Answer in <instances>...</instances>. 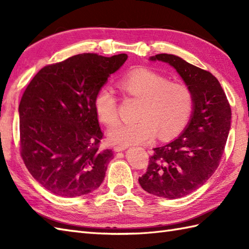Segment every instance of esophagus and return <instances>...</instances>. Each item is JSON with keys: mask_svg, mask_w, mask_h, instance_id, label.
I'll return each mask as SVG.
<instances>
[{"mask_svg": "<svg viewBox=\"0 0 249 249\" xmlns=\"http://www.w3.org/2000/svg\"><path fill=\"white\" fill-rule=\"evenodd\" d=\"M128 147V145H116L115 147H114V151L115 152H122V151H124V150H126Z\"/></svg>", "mask_w": 249, "mask_h": 249, "instance_id": "34e87169", "label": "esophagus"}]
</instances>
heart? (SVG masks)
<instances>
[{
	"mask_svg": "<svg viewBox=\"0 0 249 249\" xmlns=\"http://www.w3.org/2000/svg\"><path fill=\"white\" fill-rule=\"evenodd\" d=\"M125 97L140 100L134 123H119L109 130L113 144L145 143L156 134L170 139L186 128L194 112V93L186 83L169 81L160 73L137 68L118 82ZM119 103L113 89L104 84L94 96V109L98 120L112 125L119 119Z\"/></svg>",
	"mask_w": 249,
	"mask_h": 249,
	"instance_id": "b5f03b06",
	"label": "heart"
}]
</instances>
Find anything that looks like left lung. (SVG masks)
Wrapping results in <instances>:
<instances>
[{"label": "left lung", "mask_w": 249, "mask_h": 249, "mask_svg": "<svg viewBox=\"0 0 249 249\" xmlns=\"http://www.w3.org/2000/svg\"><path fill=\"white\" fill-rule=\"evenodd\" d=\"M152 61L176 68L192 89L195 108L184 133L153 149L150 165L139 178L145 192L167 199L182 198L208 181L219 166L231 123V107L215 76L172 54H156Z\"/></svg>", "instance_id": "left-lung-1"}]
</instances>
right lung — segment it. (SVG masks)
Wrapping results in <instances>:
<instances>
[{"instance_id": "right-lung-1", "label": "right lung", "mask_w": 249, "mask_h": 249, "mask_svg": "<svg viewBox=\"0 0 249 249\" xmlns=\"http://www.w3.org/2000/svg\"><path fill=\"white\" fill-rule=\"evenodd\" d=\"M126 60L125 53L77 54L41 68L26 87L19 104L20 155L48 192L79 197L103 183L113 152L100 149L94 96Z\"/></svg>"}]
</instances>
